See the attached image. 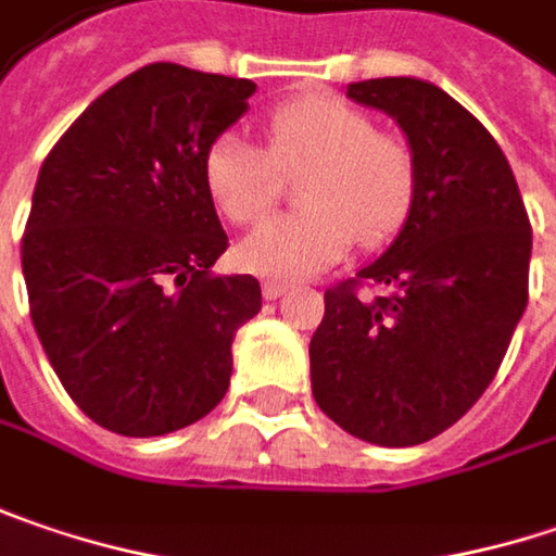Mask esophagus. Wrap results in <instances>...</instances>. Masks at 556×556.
<instances>
[{"mask_svg": "<svg viewBox=\"0 0 556 556\" xmlns=\"http://www.w3.org/2000/svg\"><path fill=\"white\" fill-rule=\"evenodd\" d=\"M286 289H289V286H286V282H277V279H264V282H261V292H264V299H267V302L279 299Z\"/></svg>", "mask_w": 556, "mask_h": 556, "instance_id": "esophagus-1", "label": "esophagus"}]
</instances>
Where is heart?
I'll list each match as a JSON object with an SVG mask.
<instances>
[{
	"label": "heart",
	"mask_w": 556,
	"mask_h": 556,
	"mask_svg": "<svg viewBox=\"0 0 556 556\" xmlns=\"http://www.w3.org/2000/svg\"><path fill=\"white\" fill-rule=\"evenodd\" d=\"M267 150L236 131L213 138L204 185L229 223H257L277 204L282 176L302 173L305 211L261 223L239 245V264L270 279H305L337 264L352 242L383 245L406 226L418 166L403 138L375 131L371 118L340 97L314 93L267 115Z\"/></svg>",
	"instance_id": "b5f03b06"
}]
</instances>
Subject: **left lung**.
Wrapping results in <instances>:
<instances>
[{
  "mask_svg": "<svg viewBox=\"0 0 556 556\" xmlns=\"http://www.w3.org/2000/svg\"><path fill=\"white\" fill-rule=\"evenodd\" d=\"M345 97L406 135L418 191L406 226L324 292L311 393L343 431L415 446L456 425L494 380L529 302L532 226L504 150L438 84L371 78ZM358 281H377L375 300Z\"/></svg>",
  "mask_w": 556,
  "mask_h": 556,
  "instance_id": "obj_1",
  "label": "left lung"
}]
</instances>
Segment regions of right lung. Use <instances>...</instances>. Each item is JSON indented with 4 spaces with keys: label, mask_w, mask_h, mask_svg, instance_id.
Masks as SVG:
<instances>
[{
    "label": "right lung",
    "mask_w": 556,
    "mask_h": 556,
    "mask_svg": "<svg viewBox=\"0 0 556 556\" xmlns=\"http://www.w3.org/2000/svg\"><path fill=\"white\" fill-rule=\"evenodd\" d=\"M254 90L153 62L97 97L40 166L21 242L30 317L62 387L106 431H179L229 390L261 282L211 274L229 239L204 153Z\"/></svg>",
    "instance_id": "add662e5"
}]
</instances>
